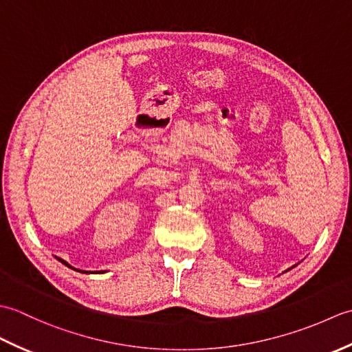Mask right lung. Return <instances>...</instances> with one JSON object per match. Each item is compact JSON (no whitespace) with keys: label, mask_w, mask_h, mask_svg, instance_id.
<instances>
[{"label":"right lung","mask_w":352,"mask_h":352,"mask_svg":"<svg viewBox=\"0 0 352 352\" xmlns=\"http://www.w3.org/2000/svg\"><path fill=\"white\" fill-rule=\"evenodd\" d=\"M58 258V257H57ZM58 261H62V263L65 265V266H68V267H71V269H76V267H72L69 263H66V261L63 260V258H58ZM76 271H78V269H76ZM78 272H83V274H102V271H95V272H91V271H78Z\"/></svg>","instance_id":"1"}]
</instances>
